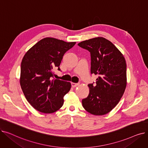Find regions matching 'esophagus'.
I'll list each match as a JSON object with an SVG mask.
<instances>
[{"label":"esophagus","instance_id":"1","mask_svg":"<svg viewBox=\"0 0 148 148\" xmlns=\"http://www.w3.org/2000/svg\"><path fill=\"white\" fill-rule=\"evenodd\" d=\"M79 84V83H73V82L71 83V86L73 88H75V87L77 86Z\"/></svg>","mask_w":148,"mask_h":148}]
</instances>
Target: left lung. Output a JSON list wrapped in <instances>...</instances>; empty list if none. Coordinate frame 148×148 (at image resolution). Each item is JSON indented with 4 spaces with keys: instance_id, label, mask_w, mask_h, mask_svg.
<instances>
[{
    "instance_id": "obj_1",
    "label": "left lung",
    "mask_w": 148,
    "mask_h": 148,
    "mask_svg": "<svg viewBox=\"0 0 148 148\" xmlns=\"http://www.w3.org/2000/svg\"><path fill=\"white\" fill-rule=\"evenodd\" d=\"M90 53L91 74L96 84H89V94L82 99L83 108L94 115H104L117 105L127 86V64L122 53L110 41L97 37L78 44Z\"/></svg>"
}]
</instances>
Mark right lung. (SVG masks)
<instances>
[{
  "mask_svg": "<svg viewBox=\"0 0 148 148\" xmlns=\"http://www.w3.org/2000/svg\"><path fill=\"white\" fill-rule=\"evenodd\" d=\"M53 38H45L32 47L21 63L20 83L27 101L36 110L51 113L64 104L70 82L53 78V69L59 68L64 54L75 44Z\"/></svg>",
  "mask_w": 148,
  "mask_h": 148,
  "instance_id": "add662e5",
  "label": "right lung"
}]
</instances>
